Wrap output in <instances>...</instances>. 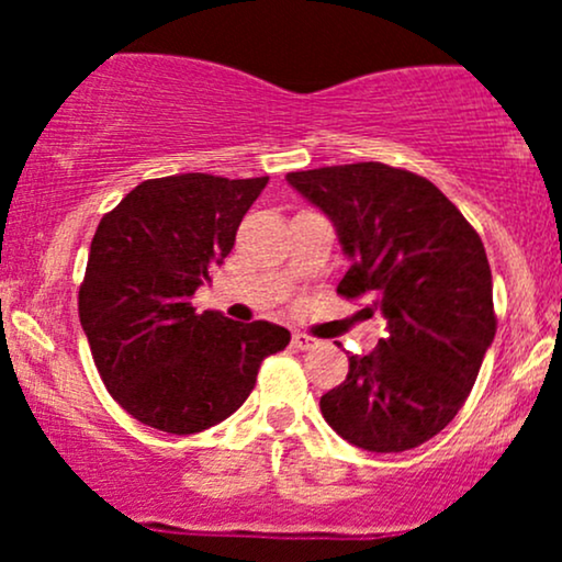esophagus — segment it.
Returning a JSON list of instances; mask_svg holds the SVG:
<instances>
[{
    "label": "esophagus",
    "mask_w": 562,
    "mask_h": 562,
    "mask_svg": "<svg viewBox=\"0 0 562 562\" xmlns=\"http://www.w3.org/2000/svg\"><path fill=\"white\" fill-rule=\"evenodd\" d=\"M293 346L301 348V351H312V348L319 346V340L314 338V335H306V333H293Z\"/></svg>",
    "instance_id": "esophagus-1"
}]
</instances>
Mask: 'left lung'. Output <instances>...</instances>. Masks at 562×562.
I'll return each mask as SVG.
<instances>
[{
	"label": "left lung",
	"instance_id": "1",
	"mask_svg": "<svg viewBox=\"0 0 562 562\" xmlns=\"http://www.w3.org/2000/svg\"><path fill=\"white\" fill-rule=\"evenodd\" d=\"M288 184L338 232L351 261L338 293H372L389 319L375 351L348 353L322 415L359 449L420 447L462 409L496 333L479 232L434 182L375 160L290 171Z\"/></svg>",
	"mask_w": 562,
	"mask_h": 562
}]
</instances>
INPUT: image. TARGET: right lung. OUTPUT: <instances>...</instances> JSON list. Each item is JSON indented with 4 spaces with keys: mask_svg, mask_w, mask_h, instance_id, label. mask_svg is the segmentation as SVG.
Returning <instances> with one entry per match:
<instances>
[{
    "mask_svg": "<svg viewBox=\"0 0 562 562\" xmlns=\"http://www.w3.org/2000/svg\"><path fill=\"white\" fill-rule=\"evenodd\" d=\"M267 182L147 179L100 218L79 317L102 383L134 420L177 436L227 420L254 391L263 359L290 344L272 322L240 325L192 306Z\"/></svg>",
    "mask_w": 562,
    "mask_h": 562,
    "instance_id": "add662e5",
    "label": "right lung"
}]
</instances>
